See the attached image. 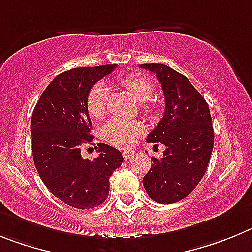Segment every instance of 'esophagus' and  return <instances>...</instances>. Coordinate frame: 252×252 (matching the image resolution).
<instances>
[{
	"instance_id": "obj_1",
	"label": "esophagus",
	"mask_w": 252,
	"mask_h": 252,
	"mask_svg": "<svg viewBox=\"0 0 252 252\" xmlns=\"http://www.w3.org/2000/svg\"><path fill=\"white\" fill-rule=\"evenodd\" d=\"M134 154L135 153L133 151H124L123 152V157H124V159H130V158L133 157Z\"/></svg>"
}]
</instances>
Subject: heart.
<instances>
[{
    "label": "heart",
    "mask_w": 252,
    "mask_h": 252,
    "mask_svg": "<svg viewBox=\"0 0 252 252\" xmlns=\"http://www.w3.org/2000/svg\"><path fill=\"white\" fill-rule=\"evenodd\" d=\"M118 84L126 90L137 101L143 103V109L151 112L153 106L148 103L153 98L154 87L149 79L139 74H128L118 80ZM108 105V88L104 84H95L87 96V108L93 118L100 119L105 115ZM143 124L138 121L113 118L101 128V135L106 142L117 147H130L143 134Z\"/></svg>",
    "instance_id": "b5f03b06"
}]
</instances>
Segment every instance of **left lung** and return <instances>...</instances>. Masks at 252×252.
Instances as JSON below:
<instances>
[{
    "instance_id": "1",
    "label": "left lung",
    "mask_w": 252,
    "mask_h": 252,
    "mask_svg": "<svg viewBox=\"0 0 252 252\" xmlns=\"http://www.w3.org/2000/svg\"><path fill=\"white\" fill-rule=\"evenodd\" d=\"M157 75L165 100L164 115L147 137L164 144L160 159L152 157L143 178L147 194L158 203L178 202L202 180L214 148V126L208 105L187 78L163 64H143Z\"/></svg>"
}]
</instances>
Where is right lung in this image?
<instances>
[{"mask_svg":"<svg viewBox=\"0 0 252 252\" xmlns=\"http://www.w3.org/2000/svg\"><path fill=\"white\" fill-rule=\"evenodd\" d=\"M117 65L76 67L61 72L41 94L31 118L33 163L51 193L71 207L94 208L108 198L109 177L123 156L99 143V156L84 159L81 148L93 140L87 96L96 81Z\"/></svg>","mask_w":252,"mask_h":252,"instance_id":"add662e5","label":"right lung"}]
</instances>
